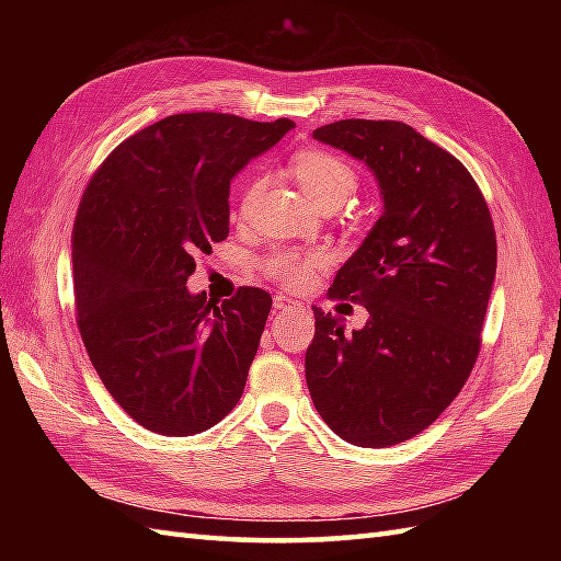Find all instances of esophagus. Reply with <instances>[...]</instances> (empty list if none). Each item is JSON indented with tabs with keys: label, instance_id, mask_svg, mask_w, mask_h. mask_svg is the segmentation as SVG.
<instances>
[{
	"label": "esophagus",
	"instance_id": "1",
	"mask_svg": "<svg viewBox=\"0 0 561 561\" xmlns=\"http://www.w3.org/2000/svg\"><path fill=\"white\" fill-rule=\"evenodd\" d=\"M274 311H279V313H306V306L299 304V301L287 299V296H277V299H274Z\"/></svg>",
	"mask_w": 561,
	"mask_h": 561
}]
</instances>
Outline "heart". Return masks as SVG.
Here are the masks:
<instances>
[{
	"instance_id": "heart-1",
	"label": "heart",
	"mask_w": 561,
	"mask_h": 561,
	"mask_svg": "<svg viewBox=\"0 0 561 561\" xmlns=\"http://www.w3.org/2000/svg\"><path fill=\"white\" fill-rule=\"evenodd\" d=\"M291 173L304 193L311 197L316 205L328 199L344 202L356 187V173L352 165L337 153L323 149H306L291 159ZM260 183H253L245 195V205L255 197ZM328 262L323 250H277L267 257V270L274 277L282 279L289 287L304 284Z\"/></svg>"
}]
</instances>
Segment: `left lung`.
Here are the masks:
<instances>
[{
  "label": "left lung",
  "instance_id": "obj_1",
  "mask_svg": "<svg viewBox=\"0 0 561 561\" xmlns=\"http://www.w3.org/2000/svg\"><path fill=\"white\" fill-rule=\"evenodd\" d=\"M313 137L366 163L383 214L330 287L366 308V325L344 332L313 308L308 392L340 438L396 446L436 422L478 362L494 224L468 169L410 125L340 121Z\"/></svg>",
  "mask_w": 561,
  "mask_h": 561
}]
</instances>
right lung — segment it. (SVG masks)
<instances>
[{
    "instance_id": "1",
    "label": "right lung",
    "mask_w": 561,
    "mask_h": 561,
    "mask_svg": "<svg viewBox=\"0 0 561 561\" xmlns=\"http://www.w3.org/2000/svg\"><path fill=\"white\" fill-rule=\"evenodd\" d=\"M296 127L226 113L163 117L91 178L71 233L77 325L115 402L149 432L193 436L243 396L272 296L190 294L195 255L229 236V190Z\"/></svg>"
}]
</instances>
